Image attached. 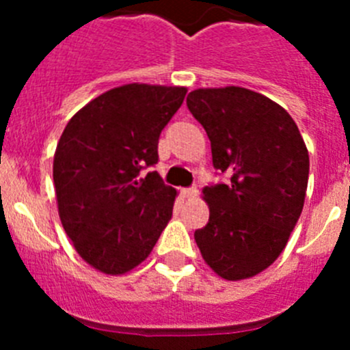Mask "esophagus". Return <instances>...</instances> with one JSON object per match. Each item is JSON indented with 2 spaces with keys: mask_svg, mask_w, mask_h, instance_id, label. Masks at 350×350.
Masks as SVG:
<instances>
[{
  "mask_svg": "<svg viewBox=\"0 0 350 350\" xmlns=\"http://www.w3.org/2000/svg\"><path fill=\"white\" fill-rule=\"evenodd\" d=\"M182 196L187 198V200H193L198 196V187H189V189H182Z\"/></svg>",
  "mask_w": 350,
  "mask_h": 350,
  "instance_id": "esophagus-1",
  "label": "esophagus"
}]
</instances>
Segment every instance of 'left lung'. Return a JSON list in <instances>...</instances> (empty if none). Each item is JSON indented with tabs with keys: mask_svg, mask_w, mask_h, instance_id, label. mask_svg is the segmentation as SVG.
Instances as JSON below:
<instances>
[{
	"mask_svg": "<svg viewBox=\"0 0 350 350\" xmlns=\"http://www.w3.org/2000/svg\"><path fill=\"white\" fill-rule=\"evenodd\" d=\"M187 108L208 135L213 168L230 175L228 184L203 189L210 219L194 240L219 277L250 279L279 258L298 222L307 145L279 103L250 89H196Z\"/></svg>",
	"mask_w": 350,
	"mask_h": 350,
	"instance_id": "left-lung-1",
	"label": "left lung"
}]
</instances>
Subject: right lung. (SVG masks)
Returning a JSON list of instances; mask_svg holds the SVG:
<instances>
[{"instance_id": "1", "label": "right lung", "mask_w": 350, "mask_h": 350, "mask_svg": "<svg viewBox=\"0 0 350 350\" xmlns=\"http://www.w3.org/2000/svg\"><path fill=\"white\" fill-rule=\"evenodd\" d=\"M185 88L126 83L82 107L54 154V185L64 231L83 261L107 275L144 262L172 219L177 191L159 173V135Z\"/></svg>"}]
</instances>
